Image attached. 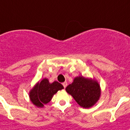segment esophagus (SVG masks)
Returning a JSON list of instances; mask_svg holds the SVG:
<instances>
[{
	"mask_svg": "<svg viewBox=\"0 0 130 130\" xmlns=\"http://www.w3.org/2000/svg\"><path fill=\"white\" fill-rule=\"evenodd\" d=\"M62 85H63V86H64V88H66V87L67 86V85H68L67 82H64V83L62 84Z\"/></svg>",
	"mask_w": 130,
	"mask_h": 130,
	"instance_id": "34e87169",
	"label": "esophagus"
}]
</instances>
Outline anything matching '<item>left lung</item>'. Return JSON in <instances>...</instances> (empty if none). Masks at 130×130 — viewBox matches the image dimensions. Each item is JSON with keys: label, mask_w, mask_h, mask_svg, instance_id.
I'll list each match as a JSON object with an SVG mask.
<instances>
[{"label": "left lung", "mask_w": 130, "mask_h": 130, "mask_svg": "<svg viewBox=\"0 0 130 130\" xmlns=\"http://www.w3.org/2000/svg\"><path fill=\"white\" fill-rule=\"evenodd\" d=\"M66 90L78 104L84 108L94 106L100 96L98 83L95 80L83 76L75 78L74 82L66 87Z\"/></svg>", "instance_id": "1"}]
</instances>
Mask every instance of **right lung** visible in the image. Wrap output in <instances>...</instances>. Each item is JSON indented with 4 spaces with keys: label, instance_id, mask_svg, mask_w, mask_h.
Masks as SVG:
<instances>
[{
    "label": "right lung",
    "instance_id": "right-lung-1",
    "mask_svg": "<svg viewBox=\"0 0 130 130\" xmlns=\"http://www.w3.org/2000/svg\"><path fill=\"white\" fill-rule=\"evenodd\" d=\"M64 88L63 86L58 82L50 84L48 79L44 78L38 82L30 92L31 102L37 107L42 108L51 100L52 96L58 90Z\"/></svg>",
    "mask_w": 130,
    "mask_h": 130
}]
</instances>
